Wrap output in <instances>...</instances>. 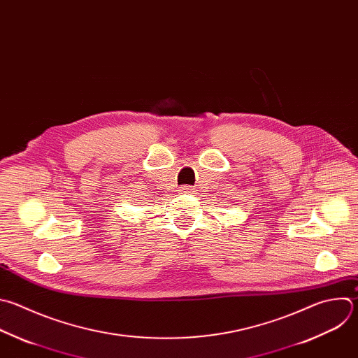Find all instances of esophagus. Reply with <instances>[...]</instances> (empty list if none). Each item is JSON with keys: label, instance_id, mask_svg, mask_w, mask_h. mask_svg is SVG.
<instances>
[{"label": "esophagus", "instance_id": "esophagus-1", "mask_svg": "<svg viewBox=\"0 0 358 358\" xmlns=\"http://www.w3.org/2000/svg\"><path fill=\"white\" fill-rule=\"evenodd\" d=\"M191 191H192V187H191V185H182V187H180V192L187 194V192H191Z\"/></svg>", "mask_w": 358, "mask_h": 358}]
</instances>
